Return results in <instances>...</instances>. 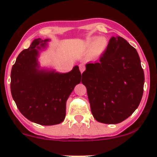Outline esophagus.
Listing matches in <instances>:
<instances>
[{
  "instance_id": "esophagus-1",
  "label": "esophagus",
  "mask_w": 157,
  "mask_h": 157,
  "mask_svg": "<svg viewBox=\"0 0 157 157\" xmlns=\"http://www.w3.org/2000/svg\"><path fill=\"white\" fill-rule=\"evenodd\" d=\"M79 68H80V72L83 73V71H85V69H86V67H85V65L83 64H80V65H79Z\"/></svg>"
}]
</instances>
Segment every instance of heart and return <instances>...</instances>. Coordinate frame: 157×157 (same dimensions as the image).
Here are the masks:
<instances>
[{
    "label": "heart",
    "instance_id": "obj_1",
    "mask_svg": "<svg viewBox=\"0 0 157 157\" xmlns=\"http://www.w3.org/2000/svg\"><path fill=\"white\" fill-rule=\"evenodd\" d=\"M108 39L105 36H99L96 38H90L86 42L87 46H91L90 53L93 56H99L105 52L108 47Z\"/></svg>",
    "mask_w": 157,
    "mask_h": 157
}]
</instances>
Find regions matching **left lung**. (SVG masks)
<instances>
[{
	"label": "left lung",
	"mask_w": 157,
	"mask_h": 157,
	"mask_svg": "<svg viewBox=\"0 0 157 157\" xmlns=\"http://www.w3.org/2000/svg\"><path fill=\"white\" fill-rule=\"evenodd\" d=\"M92 114L104 124L121 122L142 99L144 73L136 49L122 37H112L99 61L82 74Z\"/></svg>",
	"instance_id": "obj_1"
}]
</instances>
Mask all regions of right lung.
Listing matches in <instances>:
<instances>
[{
    "label": "right lung",
    "instance_id": "1",
    "mask_svg": "<svg viewBox=\"0 0 157 157\" xmlns=\"http://www.w3.org/2000/svg\"><path fill=\"white\" fill-rule=\"evenodd\" d=\"M48 41L34 39L18 55L10 74L11 94L17 108L27 119L41 125L64 121L67 99L81 81L78 66L65 74L39 69V51Z\"/></svg>",
    "mask_w": 157,
    "mask_h": 157
}]
</instances>
